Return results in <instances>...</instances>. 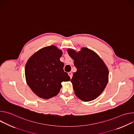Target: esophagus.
Masks as SVG:
<instances>
[{
	"instance_id": "obj_1",
	"label": "esophagus",
	"mask_w": 134,
	"mask_h": 134,
	"mask_svg": "<svg viewBox=\"0 0 134 134\" xmlns=\"http://www.w3.org/2000/svg\"><path fill=\"white\" fill-rule=\"evenodd\" d=\"M68 75H69V76L70 78V79H71L72 76V73L71 72H68Z\"/></svg>"
}]
</instances>
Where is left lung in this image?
<instances>
[{"instance_id": "8db88e82", "label": "left lung", "mask_w": 134, "mask_h": 134, "mask_svg": "<svg viewBox=\"0 0 134 134\" xmlns=\"http://www.w3.org/2000/svg\"><path fill=\"white\" fill-rule=\"evenodd\" d=\"M67 51L77 68L70 81L75 95L84 101L95 99L108 82L106 65L96 53L88 48H83L78 53L70 49Z\"/></svg>"}]
</instances>
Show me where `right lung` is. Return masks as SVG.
<instances>
[{
	"instance_id": "right-lung-1",
	"label": "right lung",
	"mask_w": 134,
	"mask_h": 134,
	"mask_svg": "<svg viewBox=\"0 0 134 134\" xmlns=\"http://www.w3.org/2000/svg\"><path fill=\"white\" fill-rule=\"evenodd\" d=\"M62 54V50L51 46L39 50L28 60L25 68L26 82L38 97L47 99L55 96L62 82L70 80L60 61Z\"/></svg>"
}]
</instances>
